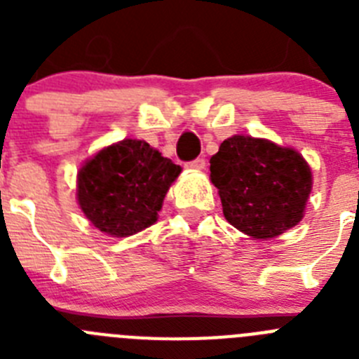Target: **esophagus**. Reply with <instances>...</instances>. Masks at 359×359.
Segmentation results:
<instances>
[{
    "instance_id": "34e87169",
    "label": "esophagus",
    "mask_w": 359,
    "mask_h": 359,
    "mask_svg": "<svg viewBox=\"0 0 359 359\" xmlns=\"http://www.w3.org/2000/svg\"><path fill=\"white\" fill-rule=\"evenodd\" d=\"M185 167L187 169H192V170H201V169H205V160H203V158H196V160H192V161H187Z\"/></svg>"
}]
</instances>
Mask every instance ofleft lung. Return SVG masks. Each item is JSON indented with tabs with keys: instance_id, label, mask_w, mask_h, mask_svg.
Wrapping results in <instances>:
<instances>
[{
	"instance_id": "left-lung-1",
	"label": "left lung",
	"mask_w": 359,
	"mask_h": 359,
	"mask_svg": "<svg viewBox=\"0 0 359 359\" xmlns=\"http://www.w3.org/2000/svg\"><path fill=\"white\" fill-rule=\"evenodd\" d=\"M210 177L228 223L255 239L294 226L313 187L309 165L297 151L239 135L210 158Z\"/></svg>"
}]
</instances>
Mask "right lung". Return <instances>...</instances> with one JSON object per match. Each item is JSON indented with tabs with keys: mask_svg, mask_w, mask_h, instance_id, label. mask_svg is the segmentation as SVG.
I'll return each mask as SVG.
<instances>
[{
	"mask_svg": "<svg viewBox=\"0 0 359 359\" xmlns=\"http://www.w3.org/2000/svg\"><path fill=\"white\" fill-rule=\"evenodd\" d=\"M180 172V165L147 142L122 140L79 170V205L107 236H133L156 223L165 194Z\"/></svg>",
	"mask_w": 359,
	"mask_h": 359,
	"instance_id": "add662e5",
	"label": "right lung"
}]
</instances>
